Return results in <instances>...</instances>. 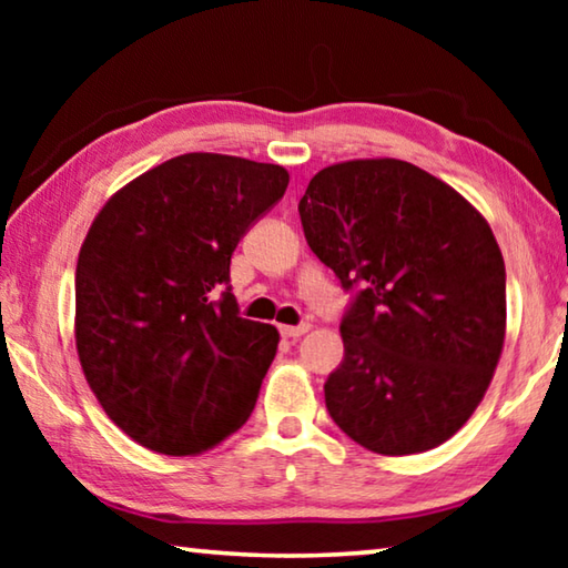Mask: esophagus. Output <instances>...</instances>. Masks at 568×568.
<instances>
[{
	"label": "esophagus",
	"instance_id": "obj_1",
	"mask_svg": "<svg viewBox=\"0 0 568 568\" xmlns=\"http://www.w3.org/2000/svg\"><path fill=\"white\" fill-rule=\"evenodd\" d=\"M307 331H311V325H307V323H303V325H281V335H283V338H291V341H297Z\"/></svg>",
	"mask_w": 568,
	"mask_h": 568
}]
</instances>
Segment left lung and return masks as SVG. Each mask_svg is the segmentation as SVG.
Here are the masks:
<instances>
[{
    "label": "left lung",
    "mask_w": 568,
    "mask_h": 568,
    "mask_svg": "<svg viewBox=\"0 0 568 568\" xmlns=\"http://www.w3.org/2000/svg\"><path fill=\"white\" fill-rule=\"evenodd\" d=\"M307 245L361 285L325 406L381 456L430 450L474 416L506 338V267L486 217L444 180L376 158L323 168L301 197Z\"/></svg>",
    "instance_id": "left-lung-1"
}]
</instances>
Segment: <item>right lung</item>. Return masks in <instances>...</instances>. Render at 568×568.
Returning a JSON list of instances; mask_svg holds the SVG:
<instances>
[{"mask_svg":"<svg viewBox=\"0 0 568 568\" xmlns=\"http://www.w3.org/2000/svg\"><path fill=\"white\" fill-rule=\"evenodd\" d=\"M287 182L281 165L187 152L128 182L92 220L74 273L77 355L134 444L197 456L253 413L281 335L237 315L230 257Z\"/></svg>","mask_w":568,"mask_h":568,"instance_id":"obj_1","label":"right lung"}]
</instances>
